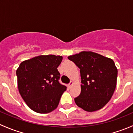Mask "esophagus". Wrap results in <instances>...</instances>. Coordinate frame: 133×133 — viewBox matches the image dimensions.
Wrapping results in <instances>:
<instances>
[{
	"instance_id": "1",
	"label": "esophagus",
	"mask_w": 133,
	"mask_h": 133,
	"mask_svg": "<svg viewBox=\"0 0 133 133\" xmlns=\"http://www.w3.org/2000/svg\"><path fill=\"white\" fill-rule=\"evenodd\" d=\"M73 82L72 81H71L69 83V84H68V87H69V88H71V85H73Z\"/></svg>"
}]
</instances>
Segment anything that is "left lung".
Here are the masks:
<instances>
[{
    "mask_svg": "<svg viewBox=\"0 0 133 133\" xmlns=\"http://www.w3.org/2000/svg\"><path fill=\"white\" fill-rule=\"evenodd\" d=\"M80 69L81 92L75 98L78 107L89 112L105 106L116 86L118 70L111 58L91 51L69 56Z\"/></svg>",
    "mask_w": 133,
    "mask_h": 133,
    "instance_id": "obj_1",
    "label": "left lung"
}]
</instances>
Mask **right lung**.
Segmentation results:
<instances>
[{"instance_id":"1","label":"right lung","mask_w":133,"mask_h":133,"mask_svg":"<svg viewBox=\"0 0 133 133\" xmlns=\"http://www.w3.org/2000/svg\"><path fill=\"white\" fill-rule=\"evenodd\" d=\"M62 57L40 55L20 64L16 74L18 88L22 99L31 109L48 113L58 106L67 87L59 82L57 68Z\"/></svg>"}]
</instances>
